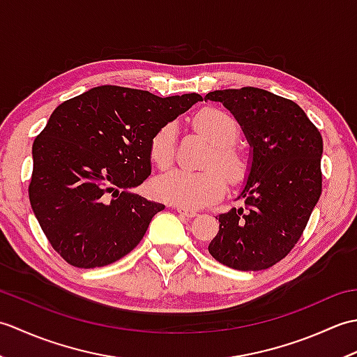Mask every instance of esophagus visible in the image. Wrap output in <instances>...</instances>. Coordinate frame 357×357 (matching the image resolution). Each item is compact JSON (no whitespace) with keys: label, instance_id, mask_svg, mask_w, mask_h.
Listing matches in <instances>:
<instances>
[{"label":"esophagus","instance_id":"34e87169","mask_svg":"<svg viewBox=\"0 0 357 357\" xmlns=\"http://www.w3.org/2000/svg\"><path fill=\"white\" fill-rule=\"evenodd\" d=\"M176 210L179 215H183L185 218H195L196 215H198V211L193 210V208H187V207H183V206H176Z\"/></svg>","mask_w":357,"mask_h":357}]
</instances>
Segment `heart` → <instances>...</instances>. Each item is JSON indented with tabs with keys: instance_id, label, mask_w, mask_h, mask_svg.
Instances as JSON below:
<instances>
[{
	"instance_id": "1",
	"label": "heart",
	"mask_w": 357,
	"mask_h": 357,
	"mask_svg": "<svg viewBox=\"0 0 357 357\" xmlns=\"http://www.w3.org/2000/svg\"><path fill=\"white\" fill-rule=\"evenodd\" d=\"M195 127L213 144L204 172L174 170L159 178L155 190L159 198L187 208H201L219 199L225 193L227 183L244 179L248 164L244 153L236 149L239 126L230 113L208 107L195 116ZM176 147V126L167 123L159 127L150 139V158L158 169L167 170L173 164Z\"/></svg>"
}]
</instances>
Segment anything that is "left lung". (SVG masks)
Segmentation results:
<instances>
[{
  "label": "left lung",
  "mask_w": 357,
  "mask_h": 357,
  "mask_svg": "<svg viewBox=\"0 0 357 357\" xmlns=\"http://www.w3.org/2000/svg\"><path fill=\"white\" fill-rule=\"evenodd\" d=\"M252 147V165L238 199L219 215L208 252L242 271L270 268L291 252L322 193V136L298 104L264 89L215 90ZM218 219V218H216Z\"/></svg>",
  "instance_id": "obj_1"
}]
</instances>
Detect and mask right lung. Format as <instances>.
<instances>
[{
    "instance_id": "obj_1",
    "label": "right lung",
    "mask_w": 357,
    "mask_h": 357,
    "mask_svg": "<svg viewBox=\"0 0 357 357\" xmlns=\"http://www.w3.org/2000/svg\"><path fill=\"white\" fill-rule=\"evenodd\" d=\"M198 101L100 86L53 110L33 141L29 199L67 264L104 267L139 244L165 207L130 192L150 176L151 136Z\"/></svg>"
}]
</instances>
